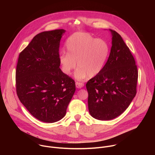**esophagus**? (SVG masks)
I'll list each match as a JSON object with an SVG mask.
<instances>
[{
    "mask_svg": "<svg viewBox=\"0 0 155 155\" xmlns=\"http://www.w3.org/2000/svg\"><path fill=\"white\" fill-rule=\"evenodd\" d=\"M75 85L77 88H81L84 86V84L83 83H80V82H77V81L75 83Z\"/></svg>",
    "mask_w": 155,
    "mask_h": 155,
    "instance_id": "esophagus-1",
    "label": "esophagus"
}]
</instances>
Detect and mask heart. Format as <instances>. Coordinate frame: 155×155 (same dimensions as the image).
Segmentation results:
<instances>
[{
    "mask_svg": "<svg viewBox=\"0 0 155 155\" xmlns=\"http://www.w3.org/2000/svg\"><path fill=\"white\" fill-rule=\"evenodd\" d=\"M67 54L62 53L59 58L61 71L69 75L78 68L75 78L83 80L87 76L93 78L102 70L109 54L108 44L102 39H97L87 33H76L66 41Z\"/></svg>",
    "mask_w": 155,
    "mask_h": 155,
    "instance_id": "b5f03b06",
    "label": "heart"
}]
</instances>
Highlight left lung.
<instances>
[{"mask_svg":"<svg viewBox=\"0 0 155 155\" xmlns=\"http://www.w3.org/2000/svg\"><path fill=\"white\" fill-rule=\"evenodd\" d=\"M112 34V47L102 71L86 84L90 115L110 120L123 114L136 94L138 72L136 61L121 35Z\"/></svg>","mask_w":155,"mask_h":155,"instance_id":"1","label":"left lung"}]
</instances>
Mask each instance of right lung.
I'll use <instances>...</instances> for the list:
<instances>
[{
  "label": "right lung",
  "mask_w": 155,
  "mask_h": 155,
  "mask_svg": "<svg viewBox=\"0 0 155 155\" xmlns=\"http://www.w3.org/2000/svg\"><path fill=\"white\" fill-rule=\"evenodd\" d=\"M65 32L56 29L38 34L19 55L17 95L29 113L43 122L61 120L75 91L74 80L59 68V48Z\"/></svg>",
  "instance_id": "right-lung-1"
}]
</instances>
